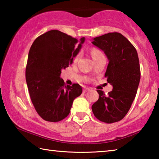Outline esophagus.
Here are the masks:
<instances>
[{"label":"esophagus","mask_w":159,"mask_h":159,"mask_svg":"<svg viewBox=\"0 0 159 159\" xmlns=\"http://www.w3.org/2000/svg\"><path fill=\"white\" fill-rule=\"evenodd\" d=\"M90 88H83V92L84 93H85L86 92H88V91H90Z\"/></svg>","instance_id":"1"}]
</instances>
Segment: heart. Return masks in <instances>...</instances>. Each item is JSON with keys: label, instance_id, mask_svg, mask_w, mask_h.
I'll return each instance as SVG.
<instances>
[{"label": "heart", "instance_id": "1", "mask_svg": "<svg viewBox=\"0 0 159 159\" xmlns=\"http://www.w3.org/2000/svg\"><path fill=\"white\" fill-rule=\"evenodd\" d=\"M90 54H91V55H92V57L93 60H95V59L98 58V57H101V56H104L103 53L102 52V51L98 49V48H93V49L90 51ZM79 55H78L76 57H75L74 61H76L78 60V59H79Z\"/></svg>", "mask_w": 159, "mask_h": 159}]
</instances>
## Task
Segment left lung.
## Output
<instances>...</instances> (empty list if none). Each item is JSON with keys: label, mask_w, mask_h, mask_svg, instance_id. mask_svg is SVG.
Instances as JSON below:
<instances>
[{"label": "left lung", "mask_w": 159, "mask_h": 159, "mask_svg": "<svg viewBox=\"0 0 159 159\" xmlns=\"http://www.w3.org/2000/svg\"><path fill=\"white\" fill-rule=\"evenodd\" d=\"M92 43L109 59L104 76L113 85V90L107 95L97 90L99 99L93 104V112L102 122L120 121L130 109L140 80L138 52L133 44L118 32L94 38Z\"/></svg>", "instance_id": "obj_1"}]
</instances>
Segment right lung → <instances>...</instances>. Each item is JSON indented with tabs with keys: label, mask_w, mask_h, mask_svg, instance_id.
<instances>
[{
	"label": "right lung",
	"mask_w": 159,
	"mask_h": 159,
	"mask_svg": "<svg viewBox=\"0 0 159 159\" xmlns=\"http://www.w3.org/2000/svg\"><path fill=\"white\" fill-rule=\"evenodd\" d=\"M85 41L58 30L41 35L29 50L26 81L35 109L43 119L58 122L69 114L74 99L82 93L78 83L66 85L60 74L72 64Z\"/></svg>",
	"instance_id": "1"
}]
</instances>
